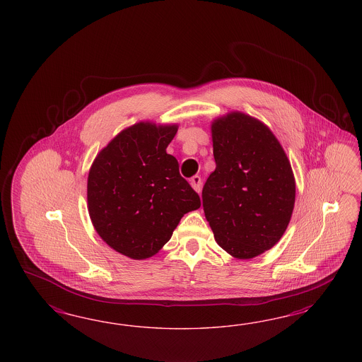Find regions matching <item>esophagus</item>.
<instances>
[{
  "label": "esophagus",
  "instance_id": "1",
  "mask_svg": "<svg viewBox=\"0 0 362 362\" xmlns=\"http://www.w3.org/2000/svg\"><path fill=\"white\" fill-rule=\"evenodd\" d=\"M189 185L197 192H200V189H202V179H200V176H192L191 180H189Z\"/></svg>",
  "mask_w": 362,
  "mask_h": 362
}]
</instances>
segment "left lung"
<instances>
[{"mask_svg":"<svg viewBox=\"0 0 362 362\" xmlns=\"http://www.w3.org/2000/svg\"><path fill=\"white\" fill-rule=\"evenodd\" d=\"M211 134L216 168L202 192L206 219L226 252L253 259L271 250L291 221V162L269 127L241 111L214 119Z\"/></svg>","mask_w":362,"mask_h":362,"instance_id":"left-lung-1","label":"left lung"}]
</instances>
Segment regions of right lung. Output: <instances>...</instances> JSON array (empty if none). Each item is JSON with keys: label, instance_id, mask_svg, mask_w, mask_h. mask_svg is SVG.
<instances>
[{"label": "right lung", "instance_id": "1", "mask_svg": "<svg viewBox=\"0 0 362 362\" xmlns=\"http://www.w3.org/2000/svg\"><path fill=\"white\" fill-rule=\"evenodd\" d=\"M177 124L138 122L95 156L88 176V209L110 248L134 260L159 252L200 197L165 148Z\"/></svg>", "mask_w": 362, "mask_h": 362}]
</instances>
